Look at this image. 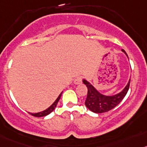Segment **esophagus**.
Wrapping results in <instances>:
<instances>
[{
    "label": "esophagus",
    "instance_id": "34e87169",
    "mask_svg": "<svg viewBox=\"0 0 147 147\" xmlns=\"http://www.w3.org/2000/svg\"><path fill=\"white\" fill-rule=\"evenodd\" d=\"M81 83H82V77L81 76L77 77L75 79V80H74V83H75V84H76V85L80 84Z\"/></svg>",
    "mask_w": 147,
    "mask_h": 147
}]
</instances>
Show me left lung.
Instances as JSON below:
<instances>
[{"instance_id":"1","label":"left lung","mask_w":147,"mask_h":147,"mask_svg":"<svg viewBox=\"0 0 147 147\" xmlns=\"http://www.w3.org/2000/svg\"><path fill=\"white\" fill-rule=\"evenodd\" d=\"M121 51L125 53L127 56V54L124 50H121ZM83 82L88 88L87 97L85 101L86 106L94 113H102L109 111L121 102L129 90L130 79L125 88L121 92L113 96H106L102 94L89 82L86 80H83Z\"/></svg>"}]
</instances>
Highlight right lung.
I'll list each match as a JSON object with an SVG mask.
<instances>
[{
    "mask_svg": "<svg viewBox=\"0 0 147 147\" xmlns=\"http://www.w3.org/2000/svg\"><path fill=\"white\" fill-rule=\"evenodd\" d=\"M61 94H62V92L60 94H59V96H58V98L55 100V101L53 103L52 105L49 107L48 108H47V109L45 110V111H43L39 112V113H30V114L32 115V116H35V117H42V116H47V115L50 114L51 112L53 111V110L55 109V108L56 107V105H57V103H58V102H59V100H60Z\"/></svg>",
    "mask_w": 147,
    "mask_h": 147,
    "instance_id": "obj_1",
    "label": "right lung"
}]
</instances>
